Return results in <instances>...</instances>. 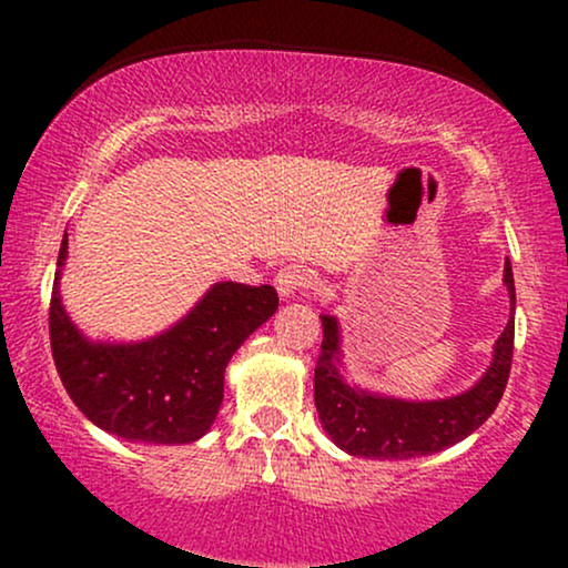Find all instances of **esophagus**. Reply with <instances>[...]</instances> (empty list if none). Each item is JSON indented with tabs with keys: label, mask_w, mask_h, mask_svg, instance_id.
Listing matches in <instances>:
<instances>
[{
	"label": "esophagus",
	"mask_w": 568,
	"mask_h": 568,
	"mask_svg": "<svg viewBox=\"0 0 568 568\" xmlns=\"http://www.w3.org/2000/svg\"><path fill=\"white\" fill-rule=\"evenodd\" d=\"M310 282H313V271L302 263H286L276 274V290L282 297H294V294L305 292Z\"/></svg>",
	"instance_id": "1"
}]
</instances>
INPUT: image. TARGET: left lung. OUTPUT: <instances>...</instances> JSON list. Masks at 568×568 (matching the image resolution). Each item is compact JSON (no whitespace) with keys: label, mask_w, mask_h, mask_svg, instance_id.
Listing matches in <instances>:
<instances>
[{"label":"left lung","mask_w":568,"mask_h":568,"mask_svg":"<svg viewBox=\"0 0 568 568\" xmlns=\"http://www.w3.org/2000/svg\"><path fill=\"white\" fill-rule=\"evenodd\" d=\"M504 282L515 305V276L509 261L504 266ZM511 354L515 317L496 341L491 367L468 393L426 403L385 398L344 383L338 372V323L336 317L323 315V344L315 364L317 416L331 439L348 455L377 460L434 455L468 437L494 414L507 387Z\"/></svg>","instance_id":"1"}]
</instances>
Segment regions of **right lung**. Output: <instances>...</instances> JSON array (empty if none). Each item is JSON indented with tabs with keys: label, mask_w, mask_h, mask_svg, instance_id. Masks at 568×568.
I'll list each match as a JSON object with an SVG mask.
<instances>
[{
	"label": "right lung",
	"mask_w": 568,
	"mask_h": 568,
	"mask_svg": "<svg viewBox=\"0 0 568 568\" xmlns=\"http://www.w3.org/2000/svg\"><path fill=\"white\" fill-rule=\"evenodd\" d=\"M59 251L49 307L51 354L77 408L100 429L150 445H189L206 434L240 344L278 307L274 286L214 284L181 323L142 344H90L59 300Z\"/></svg>",
	"instance_id": "1"
}]
</instances>
